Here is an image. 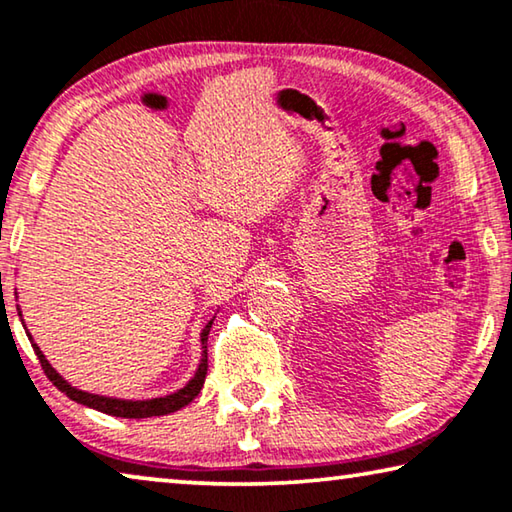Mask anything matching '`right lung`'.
Masks as SVG:
<instances>
[{
  "label": "right lung",
  "instance_id": "obj_1",
  "mask_svg": "<svg viewBox=\"0 0 512 512\" xmlns=\"http://www.w3.org/2000/svg\"><path fill=\"white\" fill-rule=\"evenodd\" d=\"M214 321H209L205 330H202V348H205V358H202L200 367L196 371V376L189 385L180 392L164 396V399H150V401H120V399H107V396H97V394H86V392H79V389L70 387L66 380H63L59 373L52 369V364L45 360V355L40 353V348L31 342L34 346V351L38 355V362L40 367H43L45 376L52 380V383L61 389L63 394L68 396V399L77 401L81 405H88V408L93 410H100L104 415H111V417H125V419H145V417H161V415H170V412H177L182 410L184 405H189L196 396L200 394L202 385H205V376H207V337H209V328H212ZM29 335V332H27Z\"/></svg>",
  "mask_w": 512,
  "mask_h": 512
}]
</instances>
